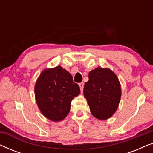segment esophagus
Returning <instances> with one entry per match:
<instances>
[{
  "mask_svg": "<svg viewBox=\"0 0 153 153\" xmlns=\"http://www.w3.org/2000/svg\"><path fill=\"white\" fill-rule=\"evenodd\" d=\"M79 87H80V90H81V93H83V86H84V85H83V83H80L79 84Z\"/></svg>",
  "mask_w": 153,
  "mask_h": 153,
  "instance_id": "34e87169",
  "label": "esophagus"
}]
</instances>
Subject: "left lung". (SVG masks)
Here are the masks:
<instances>
[{"label": "left lung", "instance_id": "obj_1", "mask_svg": "<svg viewBox=\"0 0 153 153\" xmlns=\"http://www.w3.org/2000/svg\"><path fill=\"white\" fill-rule=\"evenodd\" d=\"M83 95L90 110L99 120L110 118L118 109L121 98V85L118 76L107 68H98L88 74Z\"/></svg>", "mask_w": 153, "mask_h": 153}]
</instances>
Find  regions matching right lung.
Listing matches in <instances>:
<instances>
[{
    "mask_svg": "<svg viewBox=\"0 0 153 153\" xmlns=\"http://www.w3.org/2000/svg\"><path fill=\"white\" fill-rule=\"evenodd\" d=\"M34 91L39 109L53 122L66 118L71 102L80 93L79 85L73 82L70 73L60 65L45 69L37 79Z\"/></svg>",
    "mask_w": 153,
    "mask_h": 153,
    "instance_id": "obj_1",
    "label": "right lung"
}]
</instances>
